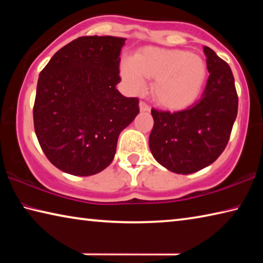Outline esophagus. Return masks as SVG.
<instances>
[{
	"label": "esophagus",
	"instance_id": "34e87169",
	"mask_svg": "<svg viewBox=\"0 0 263 263\" xmlns=\"http://www.w3.org/2000/svg\"><path fill=\"white\" fill-rule=\"evenodd\" d=\"M139 108H140V111H148L149 110L148 104L146 103V102H144V101H140Z\"/></svg>",
	"mask_w": 263,
	"mask_h": 263
}]
</instances>
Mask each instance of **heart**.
Here are the masks:
<instances>
[{
  "instance_id": "heart-1",
  "label": "heart",
  "mask_w": 263,
  "mask_h": 263,
  "mask_svg": "<svg viewBox=\"0 0 263 263\" xmlns=\"http://www.w3.org/2000/svg\"><path fill=\"white\" fill-rule=\"evenodd\" d=\"M122 74L133 91L145 88V78L155 79V101L167 109H183L197 100L206 80V64L188 51L147 47L122 64Z\"/></svg>"
}]
</instances>
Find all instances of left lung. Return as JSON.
Instances as JSON below:
<instances>
[{
	"label": "left lung",
	"mask_w": 263,
	"mask_h": 263,
	"mask_svg": "<svg viewBox=\"0 0 263 263\" xmlns=\"http://www.w3.org/2000/svg\"><path fill=\"white\" fill-rule=\"evenodd\" d=\"M209 73L201 99L181 111L152 109L149 149L171 172L191 174L215 162L228 145L238 114V94L229 64L204 46Z\"/></svg>",
	"instance_id": "obj_1"
}]
</instances>
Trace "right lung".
I'll list each match as a JSON object with an SVG mask.
<instances>
[{
	"instance_id": "add662e5",
	"label": "right lung",
	"mask_w": 263,
	"mask_h": 263,
	"mask_svg": "<svg viewBox=\"0 0 263 263\" xmlns=\"http://www.w3.org/2000/svg\"><path fill=\"white\" fill-rule=\"evenodd\" d=\"M124 43L111 35L80 37L39 74L34 132L46 158L62 172L89 176L105 169L119 133L139 114V100L116 89Z\"/></svg>"
}]
</instances>
